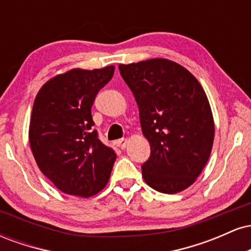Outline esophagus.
<instances>
[{
	"mask_svg": "<svg viewBox=\"0 0 251 251\" xmlns=\"http://www.w3.org/2000/svg\"><path fill=\"white\" fill-rule=\"evenodd\" d=\"M118 145H119L120 149H125L126 145H127V139H125V138H123V139H119L118 140Z\"/></svg>",
	"mask_w": 251,
	"mask_h": 251,
	"instance_id": "obj_1",
	"label": "esophagus"
}]
</instances>
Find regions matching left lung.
Instances as JSON below:
<instances>
[{
	"mask_svg": "<svg viewBox=\"0 0 251 251\" xmlns=\"http://www.w3.org/2000/svg\"><path fill=\"white\" fill-rule=\"evenodd\" d=\"M139 108L151 154L142 165L144 180L163 194L189 188L211 153L215 125L198 80L180 65L151 59L119 65Z\"/></svg>",
	"mask_w": 251,
	"mask_h": 251,
	"instance_id": "left-lung-1",
	"label": "left lung"
}]
</instances>
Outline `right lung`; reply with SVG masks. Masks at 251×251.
Wrapping results in <instances>:
<instances>
[{"mask_svg":"<svg viewBox=\"0 0 251 251\" xmlns=\"http://www.w3.org/2000/svg\"><path fill=\"white\" fill-rule=\"evenodd\" d=\"M114 74L72 70L46 82L35 98L30 149L41 172L67 195L91 197L105 188L117 154L93 129L91 108Z\"/></svg>","mask_w":251,"mask_h":251,"instance_id":"right-lung-1","label":"right lung"}]
</instances>
